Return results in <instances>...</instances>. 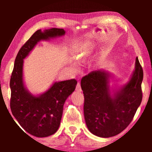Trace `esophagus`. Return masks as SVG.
<instances>
[{"label":"esophagus","instance_id":"1","mask_svg":"<svg viewBox=\"0 0 152 152\" xmlns=\"http://www.w3.org/2000/svg\"><path fill=\"white\" fill-rule=\"evenodd\" d=\"M76 92H82L80 84L79 82H78V84H77V86H76Z\"/></svg>","mask_w":152,"mask_h":152}]
</instances>
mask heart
Instances as JSON below:
<instances>
[{
	"label": "heart",
	"instance_id": "heart-1",
	"mask_svg": "<svg viewBox=\"0 0 152 152\" xmlns=\"http://www.w3.org/2000/svg\"><path fill=\"white\" fill-rule=\"evenodd\" d=\"M93 50V46L92 45H86L83 46V48L80 50L77 53V58L79 61H81L84 58H86L87 56H88ZM72 66L73 67L74 70H78V66H77L75 61H72Z\"/></svg>",
	"mask_w": 152,
	"mask_h": 152
}]
</instances>
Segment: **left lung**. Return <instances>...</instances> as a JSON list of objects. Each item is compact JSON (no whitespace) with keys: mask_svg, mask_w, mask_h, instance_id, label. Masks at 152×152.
<instances>
[{"mask_svg":"<svg viewBox=\"0 0 152 152\" xmlns=\"http://www.w3.org/2000/svg\"><path fill=\"white\" fill-rule=\"evenodd\" d=\"M143 77L142 68L136 57L132 76L120 87L110 85L111 75L102 68L82 78L84 115L90 132L107 138L118 135L129 125L142 100Z\"/></svg>","mask_w":152,"mask_h":152,"instance_id":"obj_1","label":"left lung"}]
</instances>
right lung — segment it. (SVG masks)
Listing matches in <instances>:
<instances>
[{
    "label": "right lung",
    "mask_w": 152,
    "mask_h": 152,
    "mask_svg": "<svg viewBox=\"0 0 152 152\" xmlns=\"http://www.w3.org/2000/svg\"><path fill=\"white\" fill-rule=\"evenodd\" d=\"M63 29L51 28L34 33L20 49L15 59L10 88L11 109L12 115L26 132L37 137H45L57 132L62 117L64 104L75 91L74 79L53 82L42 93L34 94L25 85L23 74L24 60L37 43L65 35Z\"/></svg>",
    "instance_id": "obj_1"
}]
</instances>
